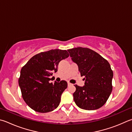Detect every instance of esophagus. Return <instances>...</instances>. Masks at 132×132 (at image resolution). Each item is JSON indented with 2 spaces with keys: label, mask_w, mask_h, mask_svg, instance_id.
Masks as SVG:
<instances>
[{
  "label": "esophagus",
  "mask_w": 132,
  "mask_h": 132,
  "mask_svg": "<svg viewBox=\"0 0 132 132\" xmlns=\"http://www.w3.org/2000/svg\"><path fill=\"white\" fill-rule=\"evenodd\" d=\"M68 85H71V84L70 82H68Z\"/></svg>",
  "instance_id": "34e87169"
}]
</instances>
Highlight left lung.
Returning <instances> with one entry per match:
<instances>
[{
  "label": "left lung",
  "mask_w": 132,
  "mask_h": 132,
  "mask_svg": "<svg viewBox=\"0 0 132 132\" xmlns=\"http://www.w3.org/2000/svg\"><path fill=\"white\" fill-rule=\"evenodd\" d=\"M72 61L77 64L85 85L76 88L73 98L77 106L87 110L99 109L106 103L112 90L113 72L106 59L88 48L68 50Z\"/></svg>",
  "instance_id": "8db88e82"
}]
</instances>
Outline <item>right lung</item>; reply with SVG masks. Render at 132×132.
Instances as JSON below:
<instances>
[{"mask_svg": "<svg viewBox=\"0 0 132 132\" xmlns=\"http://www.w3.org/2000/svg\"><path fill=\"white\" fill-rule=\"evenodd\" d=\"M69 56L66 50L55 49L42 52L31 58L21 69L18 83L22 96L35 111L45 113L59 106L68 83L64 80L50 82L49 77L58 71L59 62Z\"/></svg>", "mask_w": 132, "mask_h": 132, "instance_id": "obj_1", "label": "right lung"}]
</instances>
